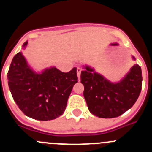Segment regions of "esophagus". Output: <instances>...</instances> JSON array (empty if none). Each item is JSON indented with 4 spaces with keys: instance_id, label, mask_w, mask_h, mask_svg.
Returning a JSON list of instances; mask_svg holds the SVG:
<instances>
[{
    "instance_id": "1",
    "label": "esophagus",
    "mask_w": 152,
    "mask_h": 152,
    "mask_svg": "<svg viewBox=\"0 0 152 152\" xmlns=\"http://www.w3.org/2000/svg\"><path fill=\"white\" fill-rule=\"evenodd\" d=\"M80 72H81V68H77V77H78L79 79H80Z\"/></svg>"
}]
</instances>
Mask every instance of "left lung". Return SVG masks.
<instances>
[{"label":"left lung","mask_w":152,"mask_h":152,"mask_svg":"<svg viewBox=\"0 0 152 152\" xmlns=\"http://www.w3.org/2000/svg\"><path fill=\"white\" fill-rule=\"evenodd\" d=\"M80 82L90 112L100 118H115L136 102L142 90V70L139 64H135L120 82L113 84L92 68L84 67Z\"/></svg>","instance_id":"obj_1"}]
</instances>
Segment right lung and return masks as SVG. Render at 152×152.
I'll list each match as a JSON object with an SVG mask.
<instances>
[{
	"label": "right lung",
	"mask_w": 152,
	"mask_h": 152,
	"mask_svg": "<svg viewBox=\"0 0 152 152\" xmlns=\"http://www.w3.org/2000/svg\"><path fill=\"white\" fill-rule=\"evenodd\" d=\"M7 79L12 96L20 110L29 117L47 121L62 115L78 78L77 68L67 73L56 68L35 73L20 52L12 60Z\"/></svg>",
	"instance_id": "obj_1"
}]
</instances>
